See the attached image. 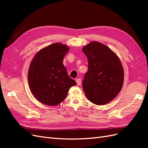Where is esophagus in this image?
<instances>
[{
  "label": "esophagus",
  "mask_w": 148,
  "mask_h": 148,
  "mask_svg": "<svg viewBox=\"0 0 148 148\" xmlns=\"http://www.w3.org/2000/svg\"><path fill=\"white\" fill-rule=\"evenodd\" d=\"M76 82H77L78 86H80V85H81V84H82V80L80 78H78V79H76Z\"/></svg>",
  "instance_id": "1"
}]
</instances>
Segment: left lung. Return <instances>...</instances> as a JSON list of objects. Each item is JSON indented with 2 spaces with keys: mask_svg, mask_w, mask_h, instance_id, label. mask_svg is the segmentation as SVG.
<instances>
[{
  "mask_svg": "<svg viewBox=\"0 0 148 148\" xmlns=\"http://www.w3.org/2000/svg\"><path fill=\"white\" fill-rule=\"evenodd\" d=\"M88 62V70L82 82L88 99L104 105L117 96L122 89L124 72L118 56L99 42L93 41L82 49Z\"/></svg>",
  "mask_w": 148,
  "mask_h": 148,
  "instance_id": "1",
  "label": "left lung"
}]
</instances>
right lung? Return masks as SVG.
I'll return each instance as SVG.
<instances>
[{"instance_id": "1", "label": "right lung", "mask_w": 148, "mask_h": 148, "mask_svg": "<svg viewBox=\"0 0 148 148\" xmlns=\"http://www.w3.org/2000/svg\"><path fill=\"white\" fill-rule=\"evenodd\" d=\"M69 47L53 43L35 55L28 71V83L34 96L41 103L56 106L63 101L70 88L77 84L69 77L63 64Z\"/></svg>"}]
</instances>
